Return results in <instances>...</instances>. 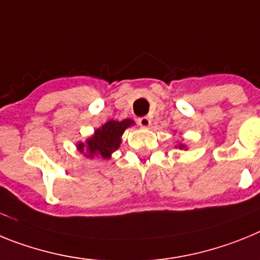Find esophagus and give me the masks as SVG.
Listing matches in <instances>:
<instances>
[{
	"label": "esophagus",
	"instance_id": "1",
	"mask_svg": "<svg viewBox=\"0 0 260 260\" xmlns=\"http://www.w3.org/2000/svg\"><path fill=\"white\" fill-rule=\"evenodd\" d=\"M150 121H152V120H150V117H149V116H141V117H139L137 123H139L143 128H146V127H149V125H150Z\"/></svg>",
	"mask_w": 260,
	"mask_h": 260
}]
</instances>
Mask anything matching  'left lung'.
Instances as JSON below:
<instances>
[{"label": "left lung", "instance_id": "1", "mask_svg": "<svg viewBox=\"0 0 260 260\" xmlns=\"http://www.w3.org/2000/svg\"><path fill=\"white\" fill-rule=\"evenodd\" d=\"M179 148H180V149H183L184 145H179Z\"/></svg>", "mask_w": 260, "mask_h": 260}]
</instances>
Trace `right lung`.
Instances as JSON below:
<instances>
[{"label": "right lung", "mask_w": 260, "mask_h": 260, "mask_svg": "<svg viewBox=\"0 0 260 260\" xmlns=\"http://www.w3.org/2000/svg\"><path fill=\"white\" fill-rule=\"evenodd\" d=\"M133 124V120L125 119L123 121L110 120L102 128L95 131V135L87 140L86 146L83 144H78V149L81 152H86L87 157L101 155L103 158H110L112 152H115L121 143V135L128 127ZM87 150L85 151L84 149Z\"/></svg>", "instance_id": "add662e5"}]
</instances>
